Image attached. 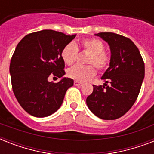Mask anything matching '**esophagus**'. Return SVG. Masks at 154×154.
<instances>
[{
    "mask_svg": "<svg viewBox=\"0 0 154 154\" xmlns=\"http://www.w3.org/2000/svg\"><path fill=\"white\" fill-rule=\"evenodd\" d=\"M74 85H78V86H82V82H77V81H74Z\"/></svg>",
    "mask_w": 154,
    "mask_h": 154,
    "instance_id": "34e87169",
    "label": "esophagus"
}]
</instances>
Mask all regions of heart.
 Returning <instances> with one entry per match:
<instances>
[{"label": "heart", "mask_w": 154, "mask_h": 154, "mask_svg": "<svg viewBox=\"0 0 154 154\" xmlns=\"http://www.w3.org/2000/svg\"><path fill=\"white\" fill-rule=\"evenodd\" d=\"M104 49L103 42L97 38L83 39L79 45L73 42L67 43L60 52L61 58L66 65H71L75 62L78 49H82L89 53L85 63L89 64L84 66L75 65L70 68L67 71L68 77L77 82H87L96 74L95 67L100 72L105 71L109 66L111 56Z\"/></svg>", "instance_id": "obj_1"}]
</instances>
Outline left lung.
Returning <instances> with one entry per match:
<instances>
[{
  "label": "left lung",
  "instance_id": "left-lung-1",
  "mask_svg": "<svg viewBox=\"0 0 154 154\" xmlns=\"http://www.w3.org/2000/svg\"><path fill=\"white\" fill-rule=\"evenodd\" d=\"M96 35L109 45L111 62L101 77L105 84L94 85L86 104L97 117L115 120L126 113L136 101L145 77V63L128 37L109 32Z\"/></svg>",
  "mask_w": 154,
  "mask_h": 154
}]
</instances>
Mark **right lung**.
<instances>
[{"mask_svg": "<svg viewBox=\"0 0 154 154\" xmlns=\"http://www.w3.org/2000/svg\"><path fill=\"white\" fill-rule=\"evenodd\" d=\"M75 37L45 29L26 35L17 45L9 66L11 83L16 98L28 113L48 117L60 107L73 80L64 77L53 83L48 77L65 74L60 52Z\"/></svg>", "mask_w": 154, "mask_h": 154, "instance_id": "obj_1", "label": "right lung"}]
</instances>
